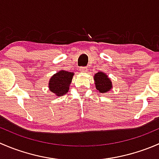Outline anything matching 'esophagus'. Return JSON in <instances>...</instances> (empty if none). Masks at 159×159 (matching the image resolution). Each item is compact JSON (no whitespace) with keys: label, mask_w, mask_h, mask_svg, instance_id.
I'll return each mask as SVG.
<instances>
[{"label":"esophagus","mask_w":159,"mask_h":159,"mask_svg":"<svg viewBox=\"0 0 159 159\" xmlns=\"http://www.w3.org/2000/svg\"><path fill=\"white\" fill-rule=\"evenodd\" d=\"M80 71L81 72H87L88 71V68L87 67H81L79 68Z\"/></svg>","instance_id":"obj_1"}]
</instances>
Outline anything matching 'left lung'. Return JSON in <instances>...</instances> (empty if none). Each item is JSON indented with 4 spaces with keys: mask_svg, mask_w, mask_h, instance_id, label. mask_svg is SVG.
<instances>
[{
    "mask_svg": "<svg viewBox=\"0 0 159 159\" xmlns=\"http://www.w3.org/2000/svg\"><path fill=\"white\" fill-rule=\"evenodd\" d=\"M94 84L96 89L100 93H106L112 88L111 81L108 78V75L102 71H98L94 75Z\"/></svg>",
    "mask_w": 159,
    "mask_h": 159,
    "instance_id": "1",
    "label": "left lung"
}]
</instances>
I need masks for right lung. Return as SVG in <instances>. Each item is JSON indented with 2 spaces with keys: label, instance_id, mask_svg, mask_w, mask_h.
Segmentation results:
<instances>
[{
  "label": "right lung",
  "instance_id": "right-lung-1",
  "mask_svg": "<svg viewBox=\"0 0 159 159\" xmlns=\"http://www.w3.org/2000/svg\"><path fill=\"white\" fill-rule=\"evenodd\" d=\"M73 75V72H68L64 70L57 72L50 79L49 90L57 97L63 96L69 90Z\"/></svg>",
  "mask_w": 159,
  "mask_h": 159
}]
</instances>
